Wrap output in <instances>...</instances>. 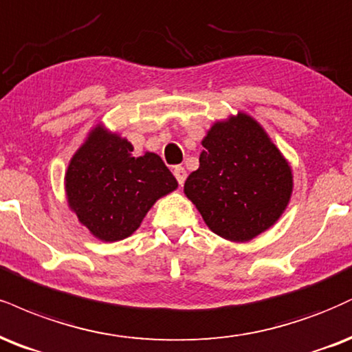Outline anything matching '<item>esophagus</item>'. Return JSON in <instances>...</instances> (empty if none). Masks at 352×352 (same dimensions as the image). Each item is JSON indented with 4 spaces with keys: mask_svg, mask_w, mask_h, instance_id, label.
<instances>
[{
    "mask_svg": "<svg viewBox=\"0 0 352 352\" xmlns=\"http://www.w3.org/2000/svg\"><path fill=\"white\" fill-rule=\"evenodd\" d=\"M173 175H175L179 185H184L185 179H187V172H185V168L180 167V165H175V167H173Z\"/></svg>",
    "mask_w": 352,
    "mask_h": 352,
    "instance_id": "34e87169",
    "label": "esophagus"
}]
</instances>
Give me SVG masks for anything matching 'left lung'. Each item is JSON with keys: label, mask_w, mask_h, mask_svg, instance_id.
Listing matches in <instances>:
<instances>
[{"label": "left lung", "mask_w": 352, "mask_h": 352, "mask_svg": "<svg viewBox=\"0 0 352 352\" xmlns=\"http://www.w3.org/2000/svg\"><path fill=\"white\" fill-rule=\"evenodd\" d=\"M201 144L200 167L185 182V195L218 236L241 243L256 238L290 200L289 164L245 114L217 122Z\"/></svg>", "instance_id": "1"}]
</instances>
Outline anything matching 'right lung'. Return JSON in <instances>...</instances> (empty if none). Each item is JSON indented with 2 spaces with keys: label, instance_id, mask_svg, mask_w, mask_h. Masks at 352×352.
Wrapping results in <instances>:
<instances>
[{
  "label": "right lung",
  "instance_id": "right-lung-1",
  "mask_svg": "<svg viewBox=\"0 0 352 352\" xmlns=\"http://www.w3.org/2000/svg\"><path fill=\"white\" fill-rule=\"evenodd\" d=\"M131 152L126 139L95 129L65 175L72 210L96 238L109 243L133 234L155 200L177 188L157 154L133 157Z\"/></svg>",
  "mask_w": 352,
  "mask_h": 352
}]
</instances>
